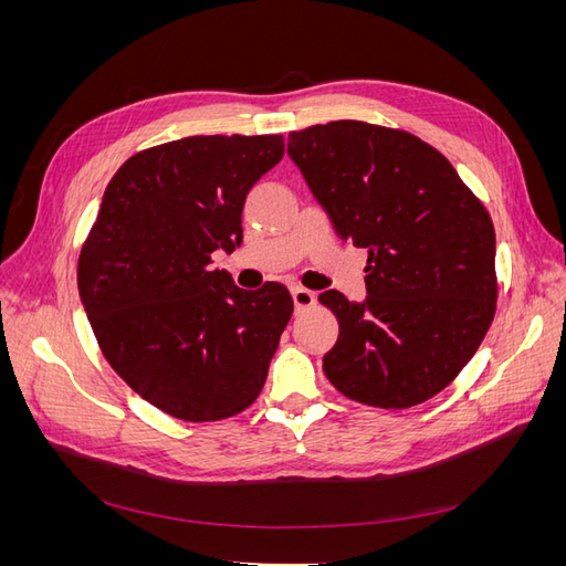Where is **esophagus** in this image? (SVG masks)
<instances>
[{
	"instance_id": "obj_1",
	"label": "esophagus",
	"mask_w": 566,
	"mask_h": 566,
	"mask_svg": "<svg viewBox=\"0 0 566 566\" xmlns=\"http://www.w3.org/2000/svg\"><path fill=\"white\" fill-rule=\"evenodd\" d=\"M293 300H295V310L297 312L310 310V306L316 304V295L312 293V290H306V287H293Z\"/></svg>"
}]
</instances>
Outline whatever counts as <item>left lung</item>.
<instances>
[{
    "label": "left lung",
    "mask_w": 566,
    "mask_h": 566,
    "mask_svg": "<svg viewBox=\"0 0 566 566\" xmlns=\"http://www.w3.org/2000/svg\"><path fill=\"white\" fill-rule=\"evenodd\" d=\"M287 156L335 231L368 250L366 302L318 295L339 323L325 378L375 408L432 399L495 316V231L482 200L437 148L403 129L337 119L290 132Z\"/></svg>",
    "instance_id": "obj_1"
}]
</instances>
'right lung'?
Returning a JSON list of instances; mask_svg holds the SVG:
<instances>
[{"instance_id":"add662e5","label":"right lung","mask_w":566,"mask_h":566,"mask_svg":"<svg viewBox=\"0 0 566 566\" xmlns=\"http://www.w3.org/2000/svg\"><path fill=\"white\" fill-rule=\"evenodd\" d=\"M283 153L281 134L186 136L134 153L101 200L80 297L106 361L167 416L224 420L266 382L293 297L281 283L241 290L210 264L241 245L250 188Z\"/></svg>"}]
</instances>
